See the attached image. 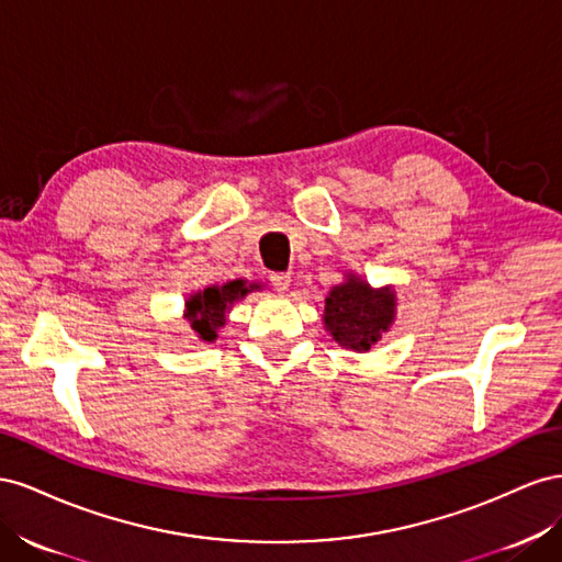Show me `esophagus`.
<instances>
[{
    "instance_id": "esophagus-1",
    "label": "esophagus",
    "mask_w": 562,
    "mask_h": 562,
    "mask_svg": "<svg viewBox=\"0 0 562 562\" xmlns=\"http://www.w3.org/2000/svg\"><path fill=\"white\" fill-rule=\"evenodd\" d=\"M290 282H292L290 272H270V284L276 286L278 292H284L286 286H290Z\"/></svg>"
}]
</instances>
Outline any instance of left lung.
<instances>
[{"instance_id":"left-lung-1","label":"left lung","mask_w":562,"mask_h":562,"mask_svg":"<svg viewBox=\"0 0 562 562\" xmlns=\"http://www.w3.org/2000/svg\"><path fill=\"white\" fill-rule=\"evenodd\" d=\"M395 294L374 292L370 284L350 278L334 286L325 301V327L336 344L352 350H370L393 323Z\"/></svg>"}]
</instances>
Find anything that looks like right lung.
Masks as SVG:
<instances>
[{
  "label": "right lung",
  "mask_w": 562,
  "mask_h": 562,
  "mask_svg": "<svg viewBox=\"0 0 562 562\" xmlns=\"http://www.w3.org/2000/svg\"><path fill=\"white\" fill-rule=\"evenodd\" d=\"M247 294V286L243 280L228 282L223 286H206L204 292L188 299V323L195 329L202 341H214L216 329L226 325V311L231 303L243 299Z\"/></svg>",
  "instance_id": "obj_1"
}]
</instances>
